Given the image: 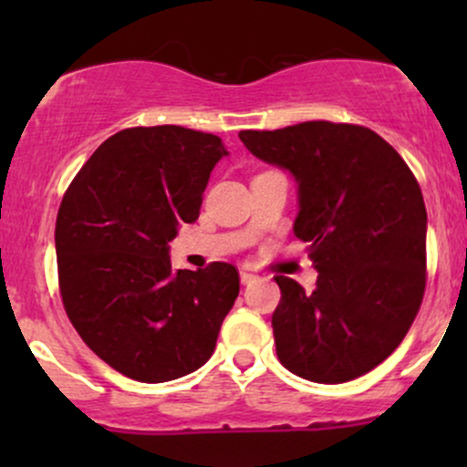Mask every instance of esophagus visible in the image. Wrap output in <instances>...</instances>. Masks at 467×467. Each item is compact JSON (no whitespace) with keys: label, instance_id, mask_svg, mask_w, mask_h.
<instances>
[{"label":"esophagus","instance_id":"esophagus-1","mask_svg":"<svg viewBox=\"0 0 467 467\" xmlns=\"http://www.w3.org/2000/svg\"><path fill=\"white\" fill-rule=\"evenodd\" d=\"M239 276H241V283H244V285H248V283H252V281H256V275H252V272H248V270H241L239 272Z\"/></svg>","mask_w":467,"mask_h":467}]
</instances>
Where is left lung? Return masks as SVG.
I'll use <instances>...</instances> for the list:
<instances>
[{"label": "left lung", "mask_w": 467, "mask_h": 467, "mask_svg": "<svg viewBox=\"0 0 467 467\" xmlns=\"http://www.w3.org/2000/svg\"><path fill=\"white\" fill-rule=\"evenodd\" d=\"M239 138L296 182L294 234L318 270L312 294L276 276L278 360L309 382L360 378L398 349L420 312L428 217L415 175L367 127L312 120Z\"/></svg>", "instance_id": "obj_1"}]
</instances>
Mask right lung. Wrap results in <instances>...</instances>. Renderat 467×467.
I'll use <instances>...</instances> for the list:
<instances>
[{
    "label": "right lung",
    "instance_id": "1",
    "mask_svg": "<svg viewBox=\"0 0 467 467\" xmlns=\"http://www.w3.org/2000/svg\"><path fill=\"white\" fill-rule=\"evenodd\" d=\"M222 138L178 125L122 130L96 149L58 208V285L74 329L138 382L189 375L215 351L239 296L230 264L173 270L169 244L200 217Z\"/></svg>",
    "mask_w": 467,
    "mask_h": 467
}]
</instances>
